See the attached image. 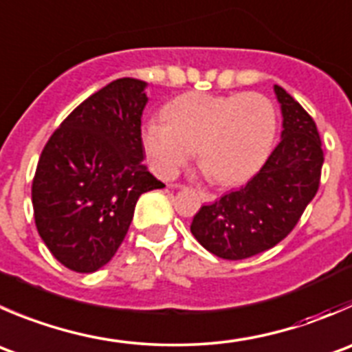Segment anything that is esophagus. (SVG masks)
<instances>
[{
	"label": "esophagus",
	"instance_id": "esophagus-1",
	"mask_svg": "<svg viewBox=\"0 0 352 352\" xmlns=\"http://www.w3.org/2000/svg\"><path fill=\"white\" fill-rule=\"evenodd\" d=\"M197 194H199V197L204 201V203H213V201L217 199V194L208 192V190L204 189H197Z\"/></svg>",
	"mask_w": 352,
	"mask_h": 352
}]
</instances>
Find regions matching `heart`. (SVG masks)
Wrapping results in <instances>:
<instances>
[{
  "instance_id": "1",
  "label": "heart",
  "mask_w": 352,
  "mask_h": 352,
  "mask_svg": "<svg viewBox=\"0 0 352 352\" xmlns=\"http://www.w3.org/2000/svg\"><path fill=\"white\" fill-rule=\"evenodd\" d=\"M142 129V146L153 170L175 175L192 155L223 184L242 182L261 166L277 134V110L259 93H189Z\"/></svg>"
}]
</instances>
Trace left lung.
I'll list each match as a JSON object with an SVG mask.
<instances>
[{"mask_svg":"<svg viewBox=\"0 0 352 352\" xmlns=\"http://www.w3.org/2000/svg\"><path fill=\"white\" fill-rule=\"evenodd\" d=\"M282 139L265 165L241 189L201 206L190 232L223 259H245L277 245L298 225L320 187L323 149L308 111L280 85Z\"/></svg>","mask_w":352,"mask_h":352,"instance_id":"obj_1","label":"left lung"}]
</instances>
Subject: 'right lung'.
<instances>
[{"mask_svg": "<svg viewBox=\"0 0 352 352\" xmlns=\"http://www.w3.org/2000/svg\"><path fill=\"white\" fill-rule=\"evenodd\" d=\"M144 89L138 78L110 82L61 122L41 153L32 180L37 232L78 274L104 267L127 235L139 196L165 187L142 165Z\"/></svg>", "mask_w": 352, "mask_h": 352, "instance_id": "obj_1", "label": "right lung"}]
</instances>
